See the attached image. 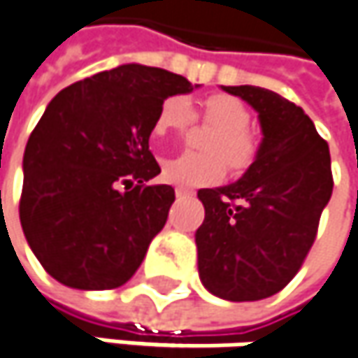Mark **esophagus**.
Returning a JSON list of instances; mask_svg holds the SVG:
<instances>
[{
    "instance_id": "1",
    "label": "esophagus",
    "mask_w": 358,
    "mask_h": 358,
    "mask_svg": "<svg viewBox=\"0 0 358 358\" xmlns=\"http://www.w3.org/2000/svg\"><path fill=\"white\" fill-rule=\"evenodd\" d=\"M190 194H192V190H188V188H182V186L176 188V196H178V199H186V196H190Z\"/></svg>"
}]
</instances>
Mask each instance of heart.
Instances as JSON below:
<instances>
[{
    "mask_svg": "<svg viewBox=\"0 0 358 358\" xmlns=\"http://www.w3.org/2000/svg\"><path fill=\"white\" fill-rule=\"evenodd\" d=\"M196 117L217 131L208 139L210 156L184 152L162 164V178L178 186L215 184L224 176L227 166L233 172H245L259 154V137L249 127L251 113L237 96L215 93L202 101ZM194 121V111L184 96H168L154 121V137L186 131Z\"/></svg>",
    "mask_w": 358,
    "mask_h": 358,
    "instance_id": "b5f03b06",
    "label": "heart"
}]
</instances>
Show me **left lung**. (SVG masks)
Instances as JSON below:
<instances>
[{"label":"left lung","instance_id":"8db88e82","mask_svg":"<svg viewBox=\"0 0 358 358\" xmlns=\"http://www.w3.org/2000/svg\"><path fill=\"white\" fill-rule=\"evenodd\" d=\"M224 91L259 113L263 141L241 180L199 190V273L222 300L253 302L278 294L300 271L334 180L328 143L300 107L262 87Z\"/></svg>","mask_w":358,"mask_h":358}]
</instances>
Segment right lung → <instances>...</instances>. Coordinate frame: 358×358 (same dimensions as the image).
Returning a JSON list of instances; mask_svg holds the SVG:
<instances>
[{"label":"right lung","instance_id":"right-lung-1","mask_svg":"<svg viewBox=\"0 0 358 358\" xmlns=\"http://www.w3.org/2000/svg\"><path fill=\"white\" fill-rule=\"evenodd\" d=\"M192 85L123 64L62 89L24 152L20 221L42 267L76 289H113L141 265L176 199L150 186V134L164 99Z\"/></svg>","mask_w":358,"mask_h":358}]
</instances>
